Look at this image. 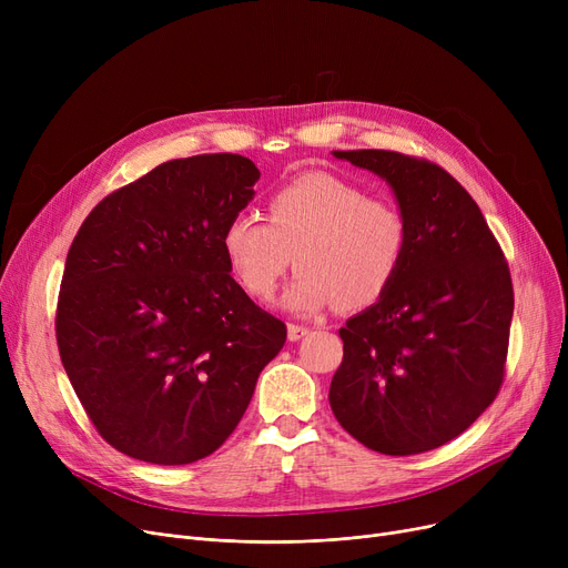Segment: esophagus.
<instances>
[{"instance_id": "1", "label": "esophagus", "mask_w": 568, "mask_h": 568, "mask_svg": "<svg viewBox=\"0 0 568 568\" xmlns=\"http://www.w3.org/2000/svg\"><path fill=\"white\" fill-rule=\"evenodd\" d=\"M306 334H308L306 326H300V324H287V341L296 343V341H302Z\"/></svg>"}]
</instances>
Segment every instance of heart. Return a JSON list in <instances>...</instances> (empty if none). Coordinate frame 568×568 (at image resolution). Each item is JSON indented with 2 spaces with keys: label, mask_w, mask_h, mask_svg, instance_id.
<instances>
[{
  "label": "heart",
  "mask_w": 568,
  "mask_h": 568,
  "mask_svg": "<svg viewBox=\"0 0 568 568\" xmlns=\"http://www.w3.org/2000/svg\"><path fill=\"white\" fill-rule=\"evenodd\" d=\"M268 223L234 214L221 232L230 272L251 296L272 300L294 266L283 308L315 315L338 304L364 311L389 292L400 274L409 230L400 209L329 172H306L268 197Z\"/></svg>",
  "instance_id": "b5f03b06"
}]
</instances>
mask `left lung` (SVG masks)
Segmentation results:
<instances>
[{
    "label": "left lung",
    "instance_id": "8db88e82",
    "mask_svg": "<svg viewBox=\"0 0 568 568\" xmlns=\"http://www.w3.org/2000/svg\"><path fill=\"white\" fill-rule=\"evenodd\" d=\"M334 156L389 184L409 244L389 292L338 332L329 403L368 449L424 454L467 430L499 392L514 317L509 266L479 204L439 165L384 149Z\"/></svg>",
    "mask_w": 568,
    "mask_h": 568
}]
</instances>
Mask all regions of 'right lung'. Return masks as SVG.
Listing matches in <instances>:
<instances>
[{
  "label": "right lung",
  "instance_id": "right-lung-1",
  "mask_svg": "<svg viewBox=\"0 0 568 568\" xmlns=\"http://www.w3.org/2000/svg\"><path fill=\"white\" fill-rule=\"evenodd\" d=\"M260 170L239 154L168 161L101 200L67 255L57 345L101 437L135 460L189 465L230 437L285 324L221 251Z\"/></svg>",
  "mask_w": 568,
  "mask_h": 568
}]
</instances>
